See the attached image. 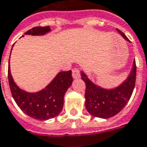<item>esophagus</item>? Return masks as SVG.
<instances>
[{"label":"esophagus","mask_w":147,"mask_h":147,"mask_svg":"<svg viewBox=\"0 0 147 147\" xmlns=\"http://www.w3.org/2000/svg\"><path fill=\"white\" fill-rule=\"evenodd\" d=\"M72 76L74 78H80V71L78 68H75L73 69V73H72Z\"/></svg>","instance_id":"obj_1"}]
</instances>
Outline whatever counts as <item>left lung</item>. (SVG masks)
<instances>
[{"mask_svg":"<svg viewBox=\"0 0 147 147\" xmlns=\"http://www.w3.org/2000/svg\"><path fill=\"white\" fill-rule=\"evenodd\" d=\"M117 31L124 39L129 41L126 35L120 30ZM135 61L129 76L119 86L112 90L101 88L88 79L84 73L82 72V79L86 84V108L88 113L96 117L110 118L116 116L121 111L130 99L135 86L136 82Z\"/></svg>","mask_w":147,"mask_h":147,"instance_id":"obj_1","label":"left lung"}]
</instances>
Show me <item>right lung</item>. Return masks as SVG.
I'll return each mask as SVG.
<instances>
[{
    "label": "right lung",
    "instance_id": "add662e5",
    "mask_svg": "<svg viewBox=\"0 0 147 147\" xmlns=\"http://www.w3.org/2000/svg\"><path fill=\"white\" fill-rule=\"evenodd\" d=\"M50 30L49 26H35L25 34L42 35ZM8 79L12 96L21 110L32 118L45 121L57 117L61 112L64 95L71 86L73 77L71 70L60 72L45 89L36 93H28L21 90L13 80L9 66Z\"/></svg>",
    "mask_w": 147,
    "mask_h": 147
}]
</instances>
